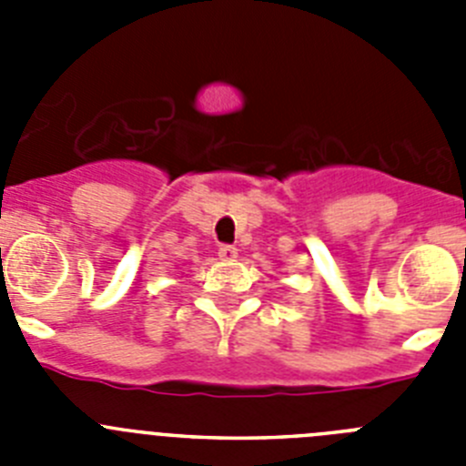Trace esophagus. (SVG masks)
<instances>
[{"mask_svg":"<svg viewBox=\"0 0 466 466\" xmlns=\"http://www.w3.org/2000/svg\"><path fill=\"white\" fill-rule=\"evenodd\" d=\"M217 254H219L221 261H236V258H238V249H236V247H230V245H221L219 252H217Z\"/></svg>","mask_w":466,"mask_h":466,"instance_id":"esophagus-1","label":"esophagus"}]
</instances>
